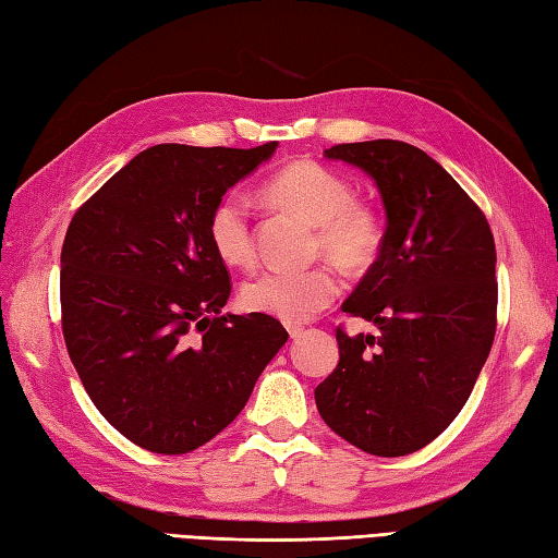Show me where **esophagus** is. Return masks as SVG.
<instances>
[{"instance_id":"obj_1","label":"esophagus","mask_w":558,"mask_h":558,"mask_svg":"<svg viewBox=\"0 0 558 558\" xmlns=\"http://www.w3.org/2000/svg\"><path fill=\"white\" fill-rule=\"evenodd\" d=\"M288 333H290V338H300V336L304 333V326H300V324H290V326H288Z\"/></svg>"}]
</instances>
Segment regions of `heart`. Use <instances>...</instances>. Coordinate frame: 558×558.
Listing matches in <instances>:
<instances>
[{
    "mask_svg": "<svg viewBox=\"0 0 558 558\" xmlns=\"http://www.w3.org/2000/svg\"><path fill=\"white\" fill-rule=\"evenodd\" d=\"M272 201L300 213L314 225L312 256L328 258L348 272L372 268L386 244V220L376 206L357 201L354 186L340 172L316 160H294L268 182ZM208 236L220 260L248 268L256 260L252 204L242 192L225 194L213 208ZM340 294L338 272L322 264L310 270H266L242 288L248 312L282 324H304L333 304Z\"/></svg>",
    "mask_w": 558,
    "mask_h": 558,
    "instance_id": "1",
    "label": "heart"
}]
</instances>
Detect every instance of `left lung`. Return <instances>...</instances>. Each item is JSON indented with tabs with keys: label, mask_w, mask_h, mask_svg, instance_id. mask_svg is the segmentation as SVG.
Masks as SVG:
<instances>
[{
	"label": "left lung",
	"mask_w": 558,
	"mask_h": 558,
	"mask_svg": "<svg viewBox=\"0 0 558 558\" xmlns=\"http://www.w3.org/2000/svg\"><path fill=\"white\" fill-rule=\"evenodd\" d=\"M381 192L386 244L342 312L376 326L348 336L314 390L324 422L364 453L432 444L465 405L496 333V248L482 208L417 146L376 138L326 148Z\"/></svg>",
	"instance_id": "1"
}]
</instances>
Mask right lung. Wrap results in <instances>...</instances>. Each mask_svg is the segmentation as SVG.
<instances>
[{"label": "right lung", "instance_id": "right-lung-1", "mask_svg": "<svg viewBox=\"0 0 558 558\" xmlns=\"http://www.w3.org/2000/svg\"><path fill=\"white\" fill-rule=\"evenodd\" d=\"M276 146L146 148L69 222L59 272L66 352L102 417L153 453L208 444L286 345L278 318L220 316L232 282L208 236L222 194Z\"/></svg>", "mask_w": 558, "mask_h": 558}]
</instances>
